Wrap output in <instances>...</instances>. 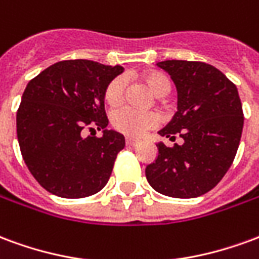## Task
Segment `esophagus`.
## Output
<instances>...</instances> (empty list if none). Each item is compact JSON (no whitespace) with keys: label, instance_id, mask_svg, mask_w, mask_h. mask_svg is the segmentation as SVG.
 I'll use <instances>...</instances> for the list:
<instances>
[{"label":"esophagus","instance_id":"obj_1","mask_svg":"<svg viewBox=\"0 0 259 259\" xmlns=\"http://www.w3.org/2000/svg\"><path fill=\"white\" fill-rule=\"evenodd\" d=\"M140 141L136 140V139H132V137H126V146H130V147H135L137 146Z\"/></svg>","mask_w":259,"mask_h":259}]
</instances>
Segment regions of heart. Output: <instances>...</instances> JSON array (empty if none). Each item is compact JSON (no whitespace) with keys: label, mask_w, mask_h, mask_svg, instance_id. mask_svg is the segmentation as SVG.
Masks as SVG:
<instances>
[{"label":"heart","mask_w":259,"mask_h":259,"mask_svg":"<svg viewBox=\"0 0 259 259\" xmlns=\"http://www.w3.org/2000/svg\"><path fill=\"white\" fill-rule=\"evenodd\" d=\"M141 79L146 83L147 87L151 90L154 96L163 97L169 94L172 89V83L168 76L158 70H147L141 74ZM126 79L124 76L113 77L105 87L104 100L111 107H118L122 104L126 93ZM111 123L113 129L120 133L132 137L141 136L146 130L155 127L158 124V116L152 112H143L136 111L133 108L122 107L115 109L111 115Z\"/></svg>","instance_id":"heart-1"}]
</instances>
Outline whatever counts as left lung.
Masks as SVG:
<instances>
[{
    "label": "left lung",
    "mask_w": 259,
    "mask_h": 259,
    "mask_svg": "<svg viewBox=\"0 0 259 259\" xmlns=\"http://www.w3.org/2000/svg\"><path fill=\"white\" fill-rule=\"evenodd\" d=\"M178 89V112L159 135L183 144H157L155 162L146 168L148 183L161 194L194 198L212 190L233 163L244 115L233 81L205 62L163 61Z\"/></svg>",
    "instance_id": "obj_1"
}]
</instances>
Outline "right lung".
Returning <instances> with one entry per match:
<instances>
[{
    "instance_id": "obj_1",
    "label": "right lung",
    "mask_w": 259,
    "mask_h": 259,
    "mask_svg": "<svg viewBox=\"0 0 259 259\" xmlns=\"http://www.w3.org/2000/svg\"><path fill=\"white\" fill-rule=\"evenodd\" d=\"M122 70L69 59L29 81L16 112L18 141L26 166L51 194L83 198L107 185L124 137L105 129L104 91ZM94 128L104 129L102 138L84 137Z\"/></svg>"
}]
</instances>
